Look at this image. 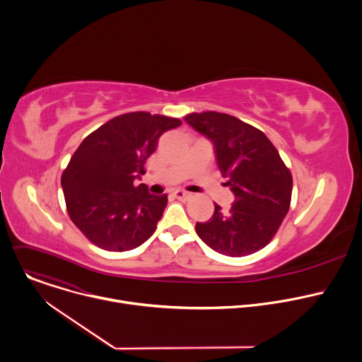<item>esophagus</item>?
I'll use <instances>...</instances> for the list:
<instances>
[{
    "mask_svg": "<svg viewBox=\"0 0 362 362\" xmlns=\"http://www.w3.org/2000/svg\"><path fill=\"white\" fill-rule=\"evenodd\" d=\"M173 194H175V197H176V199H180V200H187V199L190 197V194H189L187 192L180 190V189L175 190V192H173Z\"/></svg>",
    "mask_w": 362,
    "mask_h": 362,
    "instance_id": "34e87169",
    "label": "esophagus"
}]
</instances>
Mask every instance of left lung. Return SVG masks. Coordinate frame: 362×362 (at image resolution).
<instances>
[{"instance_id":"obj_1","label":"left lung","mask_w":362,"mask_h":362,"mask_svg":"<svg viewBox=\"0 0 362 362\" xmlns=\"http://www.w3.org/2000/svg\"><path fill=\"white\" fill-rule=\"evenodd\" d=\"M185 120L215 144L218 166L235 193V203L222 214L196 223V233L214 250L232 257L265 247L286 216L292 197V175L276 147L238 117L218 112L190 113Z\"/></svg>"}]
</instances>
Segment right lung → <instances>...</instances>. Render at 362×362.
<instances>
[{
    "label": "right lung",
    "mask_w": 362,
    "mask_h": 362,
    "mask_svg": "<svg viewBox=\"0 0 362 362\" xmlns=\"http://www.w3.org/2000/svg\"><path fill=\"white\" fill-rule=\"evenodd\" d=\"M180 119L147 112L113 117L90 133L62 175L71 222L95 246L123 252L140 246L158 228L168 196L134 186L159 137Z\"/></svg>",
    "instance_id": "obj_1"
}]
</instances>
